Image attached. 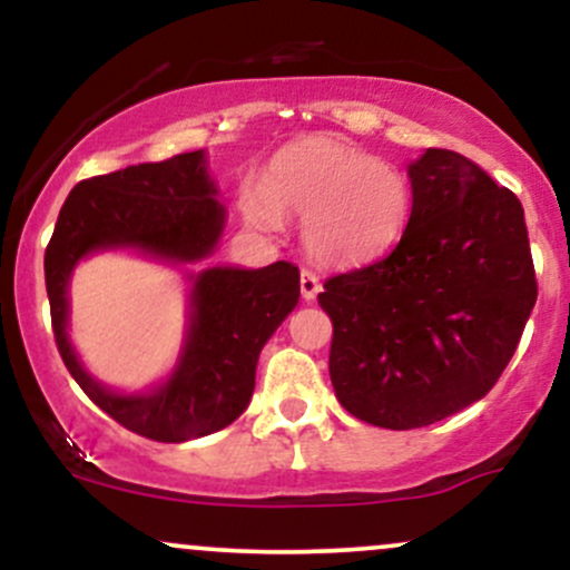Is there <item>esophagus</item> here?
Wrapping results in <instances>:
<instances>
[{"mask_svg":"<svg viewBox=\"0 0 570 570\" xmlns=\"http://www.w3.org/2000/svg\"><path fill=\"white\" fill-rule=\"evenodd\" d=\"M318 289H322V284H318L316 273L305 271V267H303V273H299V294H303L307 303H311V299H316Z\"/></svg>","mask_w":570,"mask_h":570,"instance_id":"obj_1","label":"esophagus"}]
</instances>
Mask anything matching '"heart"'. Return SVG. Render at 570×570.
<instances>
[{
  "label": "heart",
  "instance_id": "b5f03b06",
  "mask_svg": "<svg viewBox=\"0 0 570 570\" xmlns=\"http://www.w3.org/2000/svg\"><path fill=\"white\" fill-rule=\"evenodd\" d=\"M248 225L278 230L303 219V244L326 265H362L402 238L412 212V185L394 163L332 136L286 144L273 155L263 193L240 200Z\"/></svg>",
  "mask_w": 570,
  "mask_h": 570
}]
</instances>
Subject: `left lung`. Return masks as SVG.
Segmentation results:
<instances>
[{"label": "left lung", "instance_id": "obj_1", "mask_svg": "<svg viewBox=\"0 0 570 570\" xmlns=\"http://www.w3.org/2000/svg\"><path fill=\"white\" fill-rule=\"evenodd\" d=\"M412 212L389 257L324 281L330 377L358 421L421 429L493 389L535 305L512 189L450 149L407 168Z\"/></svg>", "mask_w": 570, "mask_h": 570}]
</instances>
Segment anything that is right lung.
I'll return each instance as SVG.
<instances>
[{
    "label": "right lung",
    "mask_w": 570,
    "mask_h": 570,
    "mask_svg": "<svg viewBox=\"0 0 570 570\" xmlns=\"http://www.w3.org/2000/svg\"><path fill=\"white\" fill-rule=\"evenodd\" d=\"M225 206L203 149L85 179L69 193L45 248V286L58 353L80 389L120 426L155 442H187L230 426L254 394L263 345L299 299V271L208 267L193 276V316L179 364L149 394L104 389L71 348L67 286L75 265L101 248H141L171 263H198L219 244Z\"/></svg>",
    "instance_id": "1"
}]
</instances>
